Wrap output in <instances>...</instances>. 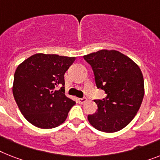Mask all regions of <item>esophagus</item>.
I'll return each instance as SVG.
<instances>
[{"label": "esophagus", "instance_id": "34e87169", "mask_svg": "<svg viewBox=\"0 0 160 160\" xmlns=\"http://www.w3.org/2000/svg\"><path fill=\"white\" fill-rule=\"evenodd\" d=\"M88 99L86 98V97H82V98H78V102L80 104H83V103H85L87 101Z\"/></svg>", "mask_w": 160, "mask_h": 160}]
</instances>
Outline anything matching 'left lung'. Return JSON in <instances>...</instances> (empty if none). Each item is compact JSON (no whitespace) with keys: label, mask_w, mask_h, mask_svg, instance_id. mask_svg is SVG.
Returning <instances> with one entry per match:
<instances>
[{"label":"left lung","mask_w":160,"mask_h":160,"mask_svg":"<svg viewBox=\"0 0 160 160\" xmlns=\"http://www.w3.org/2000/svg\"><path fill=\"white\" fill-rule=\"evenodd\" d=\"M83 58L92 66L97 88L106 93L105 98L94 100L98 109L88 116V121L101 132H118L133 119L142 105V71L130 58L117 51L101 50Z\"/></svg>","instance_id":"obj_1"}]
</instances>
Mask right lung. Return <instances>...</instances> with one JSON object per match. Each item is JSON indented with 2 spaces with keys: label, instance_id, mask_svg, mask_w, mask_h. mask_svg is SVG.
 I'll return each mask as SVG.
<instances>
[{
  "label": "right lung",
  "instance_id": "1",
  "mask_svg": "<svg viewBox=\"0 0 160 160\" xmlns=\"http://www.w3.org/2000/svg\"><path fill=\"white\" fill-rule=\"evenodd\" d=\"M75 59L36 54L18 66L13 95L18 109L30 123L49 129L65 121L75 101L64 95V73Z\"/></svg>",
  "mask_w": 160,
  "mask_h": 160
}]
</instances>
